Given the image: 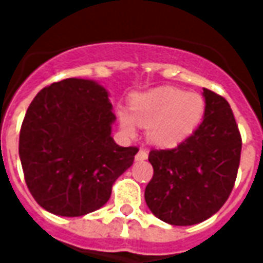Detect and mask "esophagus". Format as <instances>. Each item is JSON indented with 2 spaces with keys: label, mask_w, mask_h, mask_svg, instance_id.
<instances>
[{
  "label": "esophagus",
  "mask_w": 263,
  "mask_h": 263,
  "mask_svg": "<svg viewBox=\"0 0 263 263\" xmlns=\"http://www.w3.org/2000/svg\"><path fill=\"white\" fill-rule=\"evenodd\" d=\"M135 159L137 160L148 159V151H146V149H139V151H138V154L135 155Z\"/></svg>",
  "instance_id": "obj_1"
}]
</instances>
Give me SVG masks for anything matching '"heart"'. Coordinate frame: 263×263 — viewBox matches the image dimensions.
Returning <instances> with one entry per match:
<instances>
[{
    "instance_id": "obj_1",
    "label": "heart",
    "mask_w": 263,
    "mask_h": 263,
    "mask_svg": "<svg viewBox=\"0 0 263 263\" xmlns=\"http://www.w3.org/2000/svg\"><path fill=\"white\" fill-rule=\"evenodd\" d=\"M129 111H118L121 129L126 135L137 134V122L146 126L152 143L172 146L190 137L203 121L205 103L196 92L175 87H160L131 98Z\"/></svg>"
}]
</instances>
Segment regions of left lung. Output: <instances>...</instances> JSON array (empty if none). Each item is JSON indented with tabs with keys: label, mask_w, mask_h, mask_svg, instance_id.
Returning <instances> with one entry per match:
<instances>
[{
	"label": "left lung",
	"mask_w": 263,
	"mask_h": 263,
	"mask_svg": "<svg viewBox=\"0 0 263 263\" xmlns=\"http://www.w3.org/2000/svg\"><path fill=\"white\" fill-rule=\"evenodd\" d=\"M204 120L173 149H152L145 201L159 220L193 226L224 205L237 179L242 139L226 98L203 88Z\"/></svg>",
	"instance_id": "1"
}]
</instances>
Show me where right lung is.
I'll use <instances>...</instances> for the list:
<instances>
[{"label": "right lung", "instance_id": "1", "mask_svg": "<svg viewBox=\"0 0 263 263\" xmlns=\"http://www.w3.org/2000/svg\"><path fill=\"white\" fill-rule=\"evenodd\" d=\"M114 121L108 91L96 81L66 79L37 92L21 126L20 158L41 207L80 217L108 201L138 152L115 143Z\"/></svg>", "mask_w": 263, "mask_h": 263}]
</instances>
